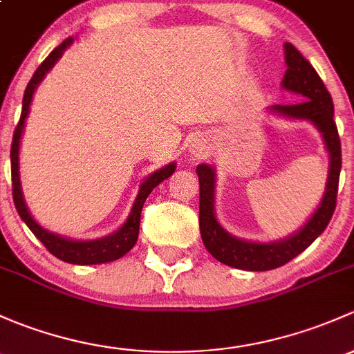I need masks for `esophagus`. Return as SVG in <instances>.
Returning <instances> with one entry per match:
<instances>
[{
  "label": "esophagus",
  "mask_w": 354,
  "mask_h": 354,
  "mask_svg": "<svg viewBox=\"0 0 354 354\" xmlns=\"http://www.w3.org/2000/svg\"><path fill=\"white\" fill-rule=\"evenodd\" d=\"M207 141L203 140V138H198V140H194L191 143V148H189V151H191L192 156H196V158H203V156L207 155Z\"/></svg>",
  "instance_id": "esophagus-1"
}]
</instances>
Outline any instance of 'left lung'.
I'll return each instance as SVG.
<instances>
[{
	"instance_id": "obj_1",
	"label": "left lung",
	"mask_w": 354,
	"mask_h": 354,
	"mask_svg": "<svg viewBox=\"0 0 354 354\" xmlns=\"http://www.w3.org/2000/svg\"><path fill=\"white\" fill-rule=\"evenodd\" d=\"M286 73L281 86L288 92L304 97L300 104L272 105L269 112L295 121H308L317 127L329 153V176L326 191L305 225L297 232L271 242H252L225 230L214 213V185L216 172L207 163L196 167L199 177V228L207 252L230 268L243 271H269L286 264L304 252L320 235L336 209L337 185L341 174V141L334 122V104L326 85L313 66L293 44L285 42Z\"/></svg>"
}]
</instances>
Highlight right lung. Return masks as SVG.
<instances>
[{
  "label": "right lung",
  "instance_id": "1",
  "mask_svg": "<svg viewBox=\"0 0 354 354\" xmlns=\"http://www.w3.org/2000/svg\"><path fill=\"white\" fill-rule=\"evenodd\" d=\"M75 39L68 37L66 41H63L49 56L44 59V63L37 68V71L34 73L32 80L28 82L27 88H25L24 95V104H21V115L20 121L17 124V129L13 134V143H12V184H13V203L17 207L18 214H20L21 220L25 221L30 232L37 236L39 240L46 245V249L49 250L53 256H56L61 261L69 262V264H80V266H88V264H104V262H112L118 261L122 256H126L134 245H136L138 233H140V218H141V209H143V204L147 201V198L150 196V192L160 182H163L165 178H169L176 172L177 165L176 162L169 163V165L162 167L156 172H153L141 182L140 191H138L136 199H134L133 207L129 211V216L126 218V221L121 225V228H118L115 232H112L111 235H105L102 239H93V240H75V239H66L63 235H57V233L49 232L47 228L41 227V225L35 221V218L32 216L30 211H28L27 203H25L24 191H21V180H20V141L21 134H24L25 121H27V115L30 112V104L32 98H34L35 90L41 85V82L46 78L47 73L54 68V64L61 59L64 50L71 46Z\"/></svg>",
  "mask_w": 354,
  "mask_h": 354
}]
</instances>
